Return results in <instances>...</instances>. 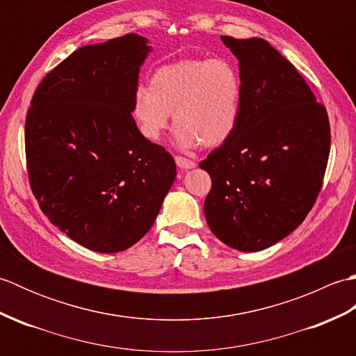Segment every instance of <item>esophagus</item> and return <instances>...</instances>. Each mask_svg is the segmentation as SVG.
I'll return each instance as SVG.
<instances>
[{"mask_svg":"<svg viewBox=\"0 0 356 356\" xmlns=\"http://www.w3.org/2000/svg\"><path fill=\"white\" fill-rule=\"evenodd\" d=\"M176 163H177L180 170H191L195 166L194 161H190V159H185V157H180V156H176Z\"/></svg>","mask_w":356,"mask_h":356,"instance_id":"obj_1","label":"esophagus"}]
</instances>
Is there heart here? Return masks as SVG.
<instances>
[{
  "label": "heart",
  "instance_id": "1",
  "mask_svg": "<svg viewBox=\"0 0 356 356\" xmlns=\"http://www.w3.org/2000/svg\"><path fill=\"white\" fill-rule=\"evenodd\" d=\"M243 87L229 59L190 56L159 65L149 86L133 95V116L145 139L157 142L174 124L180 149L222 145L236 131Z\"/></svg>",
  "mask_w": 356,
  "mask_h": 356
}]
</instances>
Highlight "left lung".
<instances>
[{"instance_id": "8db88e82", "label": "left lung", "mask_w": 356, "mask_h": 356, "mask_svg": "<svg viewBox=\"0 0 356 356\" xmlns=\"http://www.w3.org/2000/svg\"><path fill=\"white\" fill-rule=\"evenodd\" d=\"M222 42L238 59L243 96L236 131L200 162L213 180L203 211L218 240L257 252L289 236L314 207L330 127L303 76L268 41Z\"/></svg>"}]
</instances>
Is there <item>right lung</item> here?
I'll return each mask as SVG.
<instances>
[{
	"mask_svg": "<svg viewBox=\"0 0 356 356\" xmlns=\"http://www.w3.org/2000/svg\"><path fill=\"white\" fill-rule=\"evenodd\" d=\"M153 47L136 33L74 50L38 86L26 119L30 185L49 220L95 252L145 236L176 179L165 148L133 119Z\"/></svg>",
	"mask_w": 356,
	"mask_h": 356,
	"instance_id": "obj_1",
	"label": "right lung"
}]
</instances>
